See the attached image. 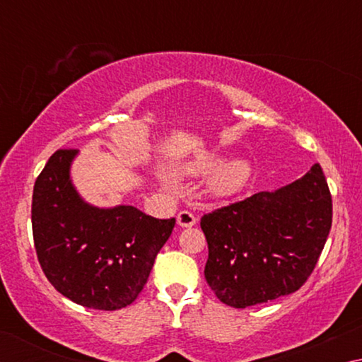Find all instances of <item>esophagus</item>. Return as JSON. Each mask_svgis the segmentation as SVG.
<instances>
[{
  "instance_id": "1",
  "label": "esophagus",
  "mask_w": 362,
  "mask_h": 362,
  "mask_svg": "<svg viewBox=\"0 0 362 362\" xmlns=\"http://www.w3.org/2000/svg\"><path fill=\"white\" fill-rule=\"evenodd\" d=\"M177 223H179L180 226H185V228H189V226H193L196 223V217L192 212L182 211L177 214Z\"/></svg>"
}]
</instances>
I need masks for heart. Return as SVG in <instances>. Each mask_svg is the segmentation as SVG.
Returning <instances> with one entry per match:
<instances>
[{
    "label": "heart",
    "instance_id": "obj_1",
    "mask_svg": "<svg viewBox=\"0 0 362 362\" xmlns=\"http://www.w3.org/2000/svg\"><path fill=\"white\" fill-rule=\"evenodd\" d=\"M223 158L218 155H204L196 158L194 161L188 163L185 173L188 175L199 177L214 173L207 180V189L217 198H230L246 188L252 180V166L247 159L235 158L223 165Z\"/></svg>",
    "mask_w": 362,
    "mask_h": 362
}]
</instances>
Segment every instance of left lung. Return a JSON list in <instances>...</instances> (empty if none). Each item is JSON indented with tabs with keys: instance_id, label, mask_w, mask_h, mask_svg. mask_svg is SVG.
<instances>
[{
	"instance_id": "obj_1",
	"label": "left lung",
	"mask_w": 362,
	"mask_h": 362,
	"mask_svg": "<svg viewBox=\"0 0 362 362\" xmlns=\"http://www.w3.org/2000/svg\"><path fill=\"white\" fill-rule=\"evenodd\" d=\"M330 226L332 198L320 164L289 185L206 214L207 284L233 308L289 296L313 272Z\"/></svg>"
}]
</instances>
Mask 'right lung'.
I'll return each instance as SVG.
<instances>
[{
	"label": "right lung",
	"mask_w": 362,
	"mask_h": 362,
	"mask_svg": "<svg viewBox=\"0 0 362 362\" xmlns=\"http://www.w3.org/2000/svg\"><path fill=\"white\" fill-rule=\"evenodd\" d=\"M78 150L49 158L33 188L32 226L40 265L56 289L86 308L113 311L137 298L174 230L134 206L97 207L71 180Z\"/></svg>",
	"instance_id": "right-lung-1"
}]
</instances>
